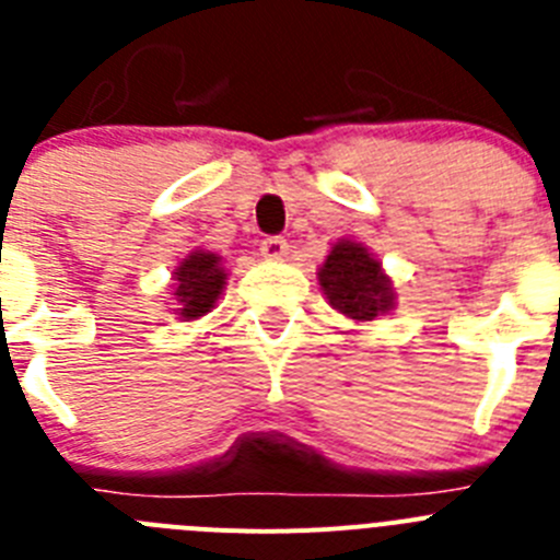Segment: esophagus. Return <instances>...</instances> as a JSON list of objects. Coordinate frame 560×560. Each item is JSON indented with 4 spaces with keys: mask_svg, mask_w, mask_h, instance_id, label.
<instances>
[{
    "mask_svg": "<svg viewBox=\"0 0 560 560\" xmlns=\"http://www.w3.org/2000/svg\"><path fill=\"white\" fill-rule=\"evenodd\" d=\"M260 255H264L266 260H283V257L289 255V244H285L283 237L271 235L260 244Z\"/></svg>",
    "mask_w": 560,
    "mask_h": 560,
    "instance_id": "34e87169",
    "label": "esophagus"
}]
</instances>
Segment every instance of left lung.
<instances>
[{
	"instance_id": "1",
	"label": "left lung",
	"mask_w": 560,
	"mask_h": 560,
	"mask_svg": "<svg viewBox=\"0 0 560 560\" xmlns=\"http://www.w3.org/2000/svg\"><path fill=\"white\" fill-rule=\"evenodd\" d=\"M316 280L330 308L353 319L355 325L373 323L395 308L393 277L364 244L339 237L316 269Z\"/></svg>"
}]
</instances>
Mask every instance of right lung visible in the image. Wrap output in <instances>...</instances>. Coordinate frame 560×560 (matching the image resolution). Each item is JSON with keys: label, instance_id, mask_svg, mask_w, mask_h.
Masks as SVG:
<instances>
[{"label": "right lung", "instance_id": "obj_1", "mask_svg": "<svg viewBox=\"0 0 560 560\" xmlns=\"http://www.w3.org/2000/svg\"><path fill=\"white\" fill-rule=\"evenodd\" d=\"M226 277L221 255L210 249H190L179 260V266L171 275V300L173 314L182 323H192L210 314L226 289Z\"/></svg>", "mask_w": 560, "mask_h": 560}]
</instances>
